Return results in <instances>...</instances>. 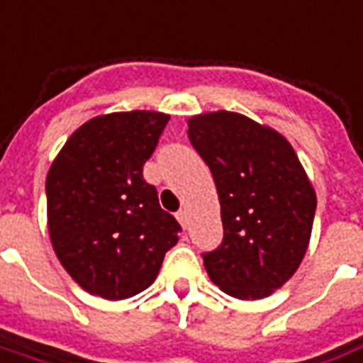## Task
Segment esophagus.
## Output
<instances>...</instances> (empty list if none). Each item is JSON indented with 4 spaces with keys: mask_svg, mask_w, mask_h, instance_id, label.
I'll return each mask as SVG.
<instances>
[{
    "mask_svg": "<svg viewBox=\"0 0 363 363\" xmlns=\"http://www.w3.org/2000/svg\"><path fill=\"white\" fill-rule=\"evenodd\" d=\"M176 218H178L179 224H182L184 228L189 226V216H187V211H185V208H179L178 213H176Z\"/></svg>",
    "mask_w": 363,
    "mask_h": 363,
    "instance_id": "34e87169",
    "label": "esophagus"
}]
</instances>
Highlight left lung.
I'll return each mask as SVG.
<instances>
[{
    "label": "left lung",
    "mask_w": 363,
    "mask_h": 363,
    "mask_svg": "<svg viewBox=\"0 0 363 363\" xmlns=\"http://www.w3.org/2000/svg\"><path fill=\"white\" fill-rule=\"evenodd\" d=\"M187 137L213 174L220 201L222 243L203 253L208 277L240 300L271 296L308 250L315 191L292 145L242 113H201Z\"/></svg>",
    "instance_id": "left-lung-1"
}]
</instances>
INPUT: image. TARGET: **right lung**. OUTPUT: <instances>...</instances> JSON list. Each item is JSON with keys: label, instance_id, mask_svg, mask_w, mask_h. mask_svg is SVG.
<instances>
[{"label": "right lung", "instance_id": "add662e5", "mask_svg": "<svg viewBox=\"0 0 363 363\" xmlns=\"http://www.w3.org/2000/svg\"><path fill=\"white\" fill-rule=\"evenodd\" d=\"M170 116H98L71 135L46 178L57 259L86 292L125 300L155 282L182 226L158 203L143 166Z\"/></svg>", "mask_w": 363, "mask_h": 363}]
</instances>
